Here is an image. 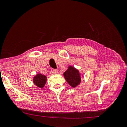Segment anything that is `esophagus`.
<instances>
[{"mask_svg":"<svg viewBox=\"0 0 127 127\" xmlns=\"http://www.w3.org/2000/svg\"><path fill=\"white\" fill-rule=\"evenodd\" d=\"M51 71L52 74H56L58 73V71L56 69H52Z\"/></svg>","mask_w":127,"mask_h":127,"instance_id":"esophagus-1","label":"esophagus"}]
</instances>
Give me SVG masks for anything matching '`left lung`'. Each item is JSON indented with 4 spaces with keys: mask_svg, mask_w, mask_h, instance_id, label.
Masks as SVG:
<instances>
[{
    "mask_svg": "<svg viewBox=\"0 0 127 127\" xmlns=\"http://www.w3.org/2000/svg\"><path fill=\"white\" fill-rule=\"evenodd\" d=\"M63 75L66 81L73 88L78 86L81 81V76L79 70L72 66H68V69L64 73Z\"/></svg>",
    "mask_w": 127,
    "mask_h": 127,
    "instance_id": "1",
    "label": "left lung"
}]
</instances>
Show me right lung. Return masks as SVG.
Returning <instances> with one entry per match:
<instances>
[{
    "instance_id": "1",
    "label": "right lung",
    "mask_w": 127,
    "mask_h": 127,
    "mask_svg": "<svg viewBox=\"0 0 127 127\" xmlns=\"http://www.w3.org/2000/svg\"><path fill=\"white\" fill-rule=\"evenodd\" d=\"M33 82L36 86L42 88L45 86L47 82V77L41 74H37L33 78Z\"/></svg>"
}]
</instances>
